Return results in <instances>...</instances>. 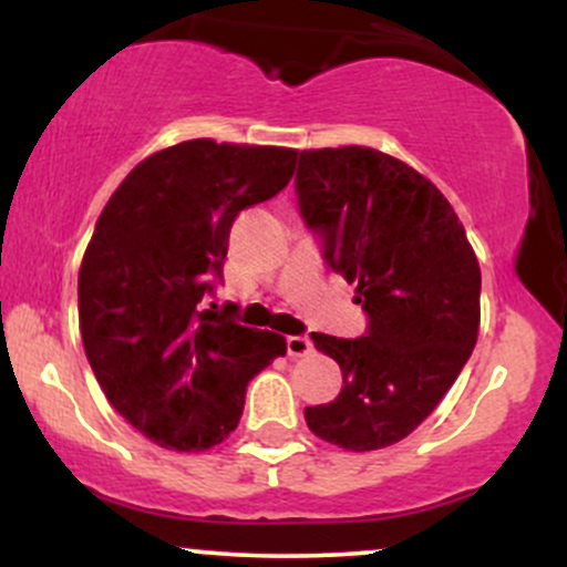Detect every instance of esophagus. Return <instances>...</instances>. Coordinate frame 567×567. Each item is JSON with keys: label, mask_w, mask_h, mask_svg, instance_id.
Listing matches in <instances>:
<instances>
[{"label": "esophagus", "mask_w": 567, "mask_h": 567, "mask_svg": "<svg viewBox=\"0 0 567 567\" xmlns=\"http://www.w3.org/2000/svg\"><path fill=\"white\" fill-rule=\"evenodd\" d=\"M311 341L306 336H288V354L290 357H306L311 354Z\"/></svg>", "instance_id": "esophagus-1"}]
</instances>
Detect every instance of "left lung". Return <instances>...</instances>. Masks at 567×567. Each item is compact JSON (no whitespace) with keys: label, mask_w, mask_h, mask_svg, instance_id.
Returning <instances> with one entry per match:
<instances>
[{"label":"left lung","mask_w":567,"mask_h":567,"mask_svg":"<svg viewBox=\"0 0 567 567\" xmlns=\"http://www.w3.org/2000/svg\"><path fill=\"white\" fill-rule=\"evenodd\" d=\"M296 194L324 261L357 285L368 315L360 338L311 333L343 386L306 408V424L354 453L394 445L440 405L477 343V256L440 188L375 148L301 152Z\"/></svg>","instance_id":"left-lung-1"}]
</instances>
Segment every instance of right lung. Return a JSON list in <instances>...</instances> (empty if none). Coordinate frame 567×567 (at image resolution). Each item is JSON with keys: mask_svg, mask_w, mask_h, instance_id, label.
<instances>
[{"mask_svg": "<svg viewBox=\"0 0 567 567\" xmlns=\"http://www.w3.org/2000/svg\"><path fill=\"white\" fill-rule=\"evenodd\" d=\"M296 148L175 143L135 165L103 207L80 266L84 354L116 413L167 451L237 429L252 375L288 351L218 311L234 218L290 184Z\"/></svg>", "mask_w": 567, "mask_h": 567, "instance_id": "right-lung-1", "label": "right lung"}]
</instances>
